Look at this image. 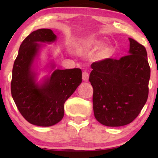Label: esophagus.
Wrapping results in <instances>:
<instances>
[{
    "mask_svg": "<svg viewBox=\"0 0 158 158\" xmlns=\"http://www.w3.org/2000/svg\"><path fill=\"white\" fill-rule=\"evenodd\" d=\"M82 78L84 81H88V79H89V74L86 71H84L83 73V75H82Z\"/></svg>",
    "mask_w": 158,
    "mask_h": 158,
    "instance_id": "1",
    "label": "esophagus"
}]
</instances>
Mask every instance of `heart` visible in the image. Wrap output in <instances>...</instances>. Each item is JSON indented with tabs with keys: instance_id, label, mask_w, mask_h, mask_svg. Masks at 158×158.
Returning <instances> with one entry per match:
<instances>
[{
	"instance_id": "heart-1",
	"label": "heart",
	"mask_w": 158,
	"mask_h": 158,
	"mask_svg": "<svg viewBox=\"0 0 158 158\" xmlns=\"http://www.w3.org/2000/svg\"><path fill=\"white\" fill-rule=\"evenodd\" d=\"M102 45L103 42L101 40L90 37L81 41L79 44H77V49L79 52H82L85 50V49H96L100 48ZM112 51H113L112 45L110 43H107V44H105L101 47L100 50L97 54L96 57L99 60L106 59L111 55Z\"/></svg>"
}]
</instances>
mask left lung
I'll return each mask as SVG.
<instances>
[{
  "label": "left lung",
  "instance_id": "obj_1",
  "mask_svg": "<svg viewBox=\"0 0 158 158\" xmlns=\"http://www.w3.org/2000/svg\"><path fill=\"white\" fill-rule=\"evenodd\" d=\"M127 55L91 64L95 118L107 127L124 126L139 115L148 100L150 68L145 47L131 38Z\"/></svg>",
  "mask_w": 158,
  "mask_h": 158
}]
</instances>
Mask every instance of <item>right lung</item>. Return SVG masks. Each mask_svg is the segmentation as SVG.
<instances>
[{"label": "right lung", "mask_w": 158, "mask_h": 158, "mask_svg": "<svg viewBox=\"0 0 158 158\" xmlns=\"http://www.w3.org/2000/svg\"><path fill=\"white\" fill-rule=\"evenodd\" d=\"M56 40L57 36L49 29L31 32L21 43L13 67V99L23 118L36 126L51 127L60 122L64 102L82 82L81 69H55L53 60L46 66L50 74L37 81L35 62L43 44Z\"/></svg>", "instance_id": "1"}]
</instances>
